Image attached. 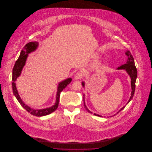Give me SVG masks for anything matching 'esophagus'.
I'll list each match as a JSON object with an SVG mask.
<instances>
[{"mask_svg":"<svg viewBox=\"0 0 152 152\" xmlns=\"http://www.w3.org/2000/svg\"><path fill=\"white\" fill-rule=\"evenodd\" d=\"M82 76H83L82 73L79 72L76 73V74L74 76V78L75 80H79L81 79L82 77Z\"/></svg>","mask_w":152,"mask_h":152,"instance_id":"1","label":"esophagus"}]
</instances>
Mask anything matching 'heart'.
Listing matches in <instances>:
<instances>
[{
    "label": "heart",
    "instance_id": "1",
    "mask_svg": "<svg viewBox=\"0 0 152 152\" xmlns=\"http://www.w3.org/2000/svg\"><path fill=\"white\" fill-rule=\"evenodd\" d=\"M101 63V61H100V60H98V61H97L96 63H94V66H95V67H97V66H99V65H100Z\"/></svg>",
    "mask_w": 152,
    "mask_h": 152
}]
</instances>
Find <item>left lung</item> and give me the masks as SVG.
I'll return each mask as SVG.
<instances>
[{
	"mask_svg": "<svg viewBox=\"0 0 152 152\" xmlns=\"http://www.w3.org/2000/svg\"><path fill=\"white\" fill-rule=\"evenodd\" d=\"M125 55L127 56L128 58H127V61L126 64H123V65H121L120 66L118 67L116 69L117 70H125L126 71V72L128 73V75L130 76V85H131V88H132V92H131V94H130V98L129 99L128 101L127 102L126 104L127 105L130 101L131 100L133 99V97L134 94V91H135V87H136V79H137V69L136 67L135 66V63H134V58L133 57V56L132 55L130 51H126L125 52ZM82 86L84 88H85V81H82L81 83ZM83 101H84V106L85 107L86 109L87 110V111L90 113H92V112L91 111H90L87 108V106L86 105V102H85V94H84L83 95ZM125 105L124 107H122L120 109L116 114L110 116V117L112 116H115L118 113H119L121 110H122L125 107ZM95 116H99V117H102L101 115H97L96 113H94V114Z\"/></svg>",
	"mask_w": 152,
	"mask_h": 152,
	"instance_id": "1",
	"label": "left lung"
}]
</instances>
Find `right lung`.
Instances as JSON below:
<instances>
[{
  "mask_svg": "<svg viewBox=\"0 0 152 152\" xmlns=\"http://www.w3.org/2000/svg\"><path fill=\"white\" fill-rule=\"evenodd\" d=\"M39 46V43L37 42H31L28 43L26 44L24 47L23 49L20 52V56L18 59L15 62L14 66L13 68L12 71V90L13 93L17 99L18 101L22 107L25 109L27 112H28L31 115L34 116H37V117H42V116H46L48 115L51 114V113L53 112L56 109L58 108V102L60 99V93L63 91V90L72 81L71 78H68L62 81H60L58 83V89H57V94H56V102L54 105L51 106L49 108H46L44 109H34L31 108L26 104H25L20 97L18 89L16 88V83L17 79L20 76L22 73V70L24 66L26 65V61L27 58L28 56V54L36 51Z\"/></svg>",
  "mask_w": 152,
  "mask_h": 152,
  "instance_id": "right-lung-1",
  "label": "right lung"
}]
</instances>
